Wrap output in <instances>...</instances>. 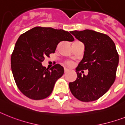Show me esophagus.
<instances>
[{
	"label": "esophagus",
	"instance_id": "1",
	"mask_svg": "<svg viewBox=\"0 0 125 125\" xmlns=\"http://www.w3.org/2000/svg\"><path fill=\"white\" fill-rule=\"evenodd\" d=\"M69 69H67V68H65V69H64L65 73H67V72H69Z\"/></svg>",
	"mask_w": 125,
	"mask_h": 125
}]
</instances>
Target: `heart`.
<instances>
[{"label": "heart", "mask_w": 125, "mask_h": 125, "mask_svg": "<svg viewBox=\"0 0 125 125\" xmlns=\"http://www.w3.org/2000/svg\"><path fill=\"white\" fill-rule=\"evenodd\" d=\"M66 65H67L68 66H71L72 65V63L71 62H65Z\"/></svg>", "instance_id": "obj_1"}]
</instances>
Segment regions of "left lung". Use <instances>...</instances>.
I'll return each mask as SVG.
<instances>
[{
	"label": "left lung",
	"mask_w": 125,
	"mask_h": 125,
	"mask_svg": "<svg viewBox=\"0 0 125 125\" xmlns=\"http://www.w3.org/2000/svg\"><path fill=\"white\" fill-rule=\"evenodd\" d=\"M85 45L83 58L76 69L77 78L70 82L71 92L84 102L97 100L109 90L115 81L119 55L114 42L105 34L93 30L70 32ZM82 70L88 74L82 76Z\"/></svg>",
	"instance_id": "obj_1"
}]
</instances>
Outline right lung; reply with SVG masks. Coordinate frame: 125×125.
<instances>
[{
	"label": "right lung",
	"instance_id": "right-lung-1",
	"mask_svg": "<svg viewBox=\"0 0 125 125\" xmlns=\"http://www.w3.org/2000/svg\"><path fill=\"white\" fill-rule=\"evenodd\" d=\"M74 40L68 31L51 27H35L19 36L11 54V65L15 83L22 94L34 100L46 98L51 94L64 69L56 64L49 70L42 62L55 52L60 42Z\"/></svg>",
	"mask_w": 125,
	"mask_h": 125
}]
</instances>
